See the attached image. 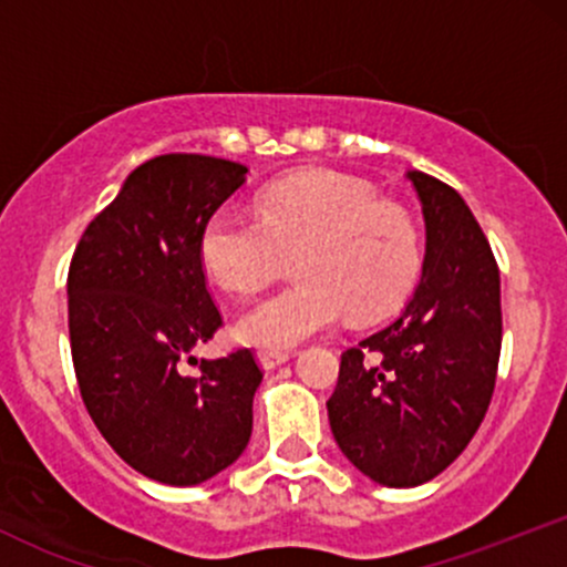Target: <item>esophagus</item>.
Instances as JSON below:
<instances>
[{
  "label": "esophagus",
  "instance_id": "obj_1",
  "mask_svg": "<svg viewBox=\"0 0 567 567\" xmlns=\"http://www.w3.org/2000/svg\"><path fill=\"white\" fill-rule=\"evenodd\" d=\"M288 360H290V351H261V354H258V362H261V368L266 370H275Z\"/></svg>",
  "mask_w": 567,
  "mask_h": 567
}]
</instances>
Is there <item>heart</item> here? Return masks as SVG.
Here are the masks:
<instances>
[{
    "label": "heart",
    "instance_id": "b5f03b06",
    "mask_svg": "<svg viewBox=\"0 0 567 567\" xmlns=\"http://www.w3.org/2000/svg\"><path fill=\"white\" fill-rule=\"evenodd\" d=\"M290 258L296 282L239 315L234 338L285 351L347 311L375 320L405 301L421 266L419 237L402 210L330 171H303L258 197V220L216 210L202 224L199 261L224 290L247 296Z\"/></svg>",
    "mask_w": 567,
    "mask_h": 567
}]
</instances>
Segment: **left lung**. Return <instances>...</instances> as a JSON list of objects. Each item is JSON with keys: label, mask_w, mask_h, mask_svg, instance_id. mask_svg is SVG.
<instances>
[{"label": "left lung", "mask_w": 567, "mask_h": 567, "mask_svg": "<svg viewBox=\"0 0 567 567\" xmlns=\"http://www.w3.org/2000/svg\"><path fill=\"white\" fill-rule=\"evenodd\" d=\"M421 199L426 252L400 317L341 354L328 400L333 437L373 483L415 487L470 445L501 354V279L461 194L408 171Z\"/></svg>", "instance_id": "obj_1"}]
</instances>
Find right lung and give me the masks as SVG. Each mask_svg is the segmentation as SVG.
Segmentation results:
<instances>
[{"label": "right lung", "instance_id": "obj_1", "mask_svg": "<svg viewBox=\"0 0 567 567\" xmlns=\"http://www.w3.org/2000/svg\"><path fill=\"white\" fill-rule=\"evenodd\" d=\"M247 167L162 154L127 175L84 229L69 266L76 383L125 464L165 485H199L243 455L264 373L250 349L202 360L220 328L199 261L202 224L245 184Z\"/></svg>", "mask_w": 567, "mask_h": 567}]
</instances>
